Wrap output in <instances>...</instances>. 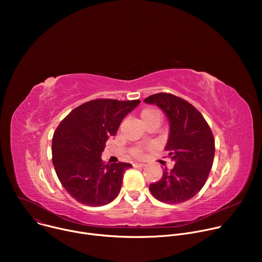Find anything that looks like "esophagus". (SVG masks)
I'll return each mask as SVG.
<instances>
[{"label": "esophagus", "mask_w": 262, "mask_h": 262, "mask_svg": "<svg viewBox=\"0 0 262 262\" xmlns=\"http://www.w3.org/2000/svg\"><path fill=\"white\" fill-rule=\"evenodd\" d=\"M145 166H146L145 164H139V163L134 164V167H135V168H144Z\"/></svg>", "instance_id": "esophagus-1"}]
</instances>
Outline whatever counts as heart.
I'll use <instances>...</instances> for the list:
<instances>
[{
  "label": "heart",
  "instance_id": "obj_1",
  "mask_svg": "<svg viewBox=\"0 0 262 262\" xmlns=\"http://www.w3.org/2000/svg\"><path fill=\"white\" fill-rule=\"evenodd\" d=\"M141 118L143 120V122L147 121V120H150L152 118H159L161 119L162 118V115H161V112L157 108H154V107H147L145 110L142 111L141 113ZM133 156L138 158V159H142L144 157V150H143V147H136L134 148L133 150Z\"/></svg>",
  "mask_w": 262,
  "mask_h": 262
}]
</instances>
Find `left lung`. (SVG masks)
<instances>
[{
	"label": "left lung",
	"instance_id": "1",
	"mask_svg": "<svg viewBox=\"0 0 262 262\" xmlns=\"http://www.w3.org/2000/svg\"><path fill=\"white\" fill-rule=\"evenodd\" d=\"M155 103L168 117L170 133L165 150L175 162L172 170L149 185L159 201L176 204L193 198L205 184L214 158V138L206 120L190 102L170 93L144 99Z\"/></svg>",
	"mask_w": 262,
	"mask_h": 262
}]
</instances>
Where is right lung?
<instances>
[{
    "instance_id": "obj_1",
    "label": "right lung",
    "mask_w": 262,
    "mask_h": 262,
    "mask_svg": "<svg viewBox=\"0 0 262 262\" xmlns=\"http://www.w3.org/2000/svg\"><path fill=\"white\" fill-rule=\"evenodd\" d=\"M140 103L135 100L94 99L72 110L58 125L52 143L53 165L66 192L88 206H102L119 194L127 163L104 165L105 142L115 136L123 118Z\"/></svg>"
}]
</instances>
